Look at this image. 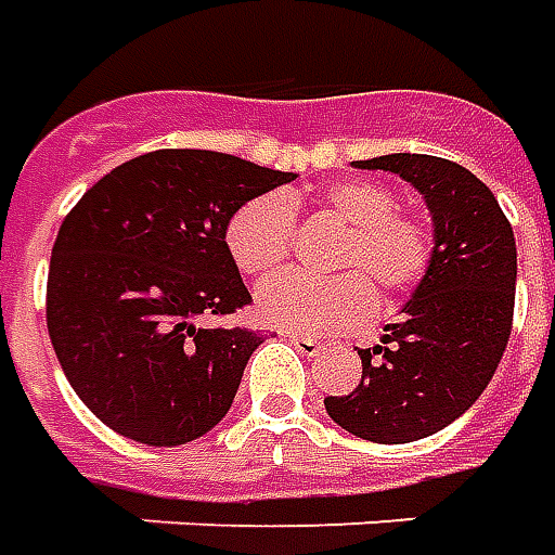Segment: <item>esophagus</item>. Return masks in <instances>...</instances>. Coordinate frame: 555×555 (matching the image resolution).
<instances>
[{
    "mask_svg": "<svg viewBox=\"0 0 555 555\" xmlns=\"http://www.w3.org/2000/svg\"><path fill=\"white\" fill-rule=\"evenodd\" d=\"M284 337L301 352V356H317V352H320V340H317V337H308V334H284Z\"/></svg>",
    "mask_w": 555,
    "mask_h": 555,
    "instance_id": "obj_1",
    "label": "esophagus"
}]
</instances>
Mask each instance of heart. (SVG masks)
I'll list each match as a JSON object with an SVG mask.
<instances>
[{
  "label": "heart",
  "instance_id": "heart-1",
  "mask_svg": "<svg viewBox=\"0 0 555 555\" xmlns=\"http://www.w3.org/2000/svg\"><path fill=\"white\" fill-rule=\"evenodd\" d=\"M296 196L262 194L227 223V247L245 274H269L289 254ZM317 206L325 218L349 227L328 281L278 274L259 286V320L301 334L352 332L371 320L376 293L385 301L422 284L436 254L434 227L415 211L397 208V194L371 179H340L322 188Z\"/></svg>",
  "mask_w": 555,
  "mask_h": 555
}]
</instances>
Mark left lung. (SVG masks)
Segmentation results:
<instances>
[{
	"label": "left lung",
	"instance_id": "8db88e82",
	"mask_svg": "<svg viewBox=\"0 0 555 555\" xmlns=\"http://www.w3.org/2000/svg\"><path fill=\"white\" fill-rule=\"evenodd\" d=\"M356 167L397 172L424 196L436 254L403 320L359 349L356 391L325 397V412L352 436L400 446L448 427L493 379L514 320L517 245L493 191L454 160L397 152Z\"/></svg>",
	"mask_w": 555,
	"mask_h": 555
}]
</instances>
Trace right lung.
Listing matches in <instances>:
<instances>
[{
  "instance_id": "1",
  "label": "right lung",
  "mask_w": 555,
  "mask_h": 555,
  "mask_svg": "<svg viewBox=\"0 0 555 555\" xmlns=\"http://www.w3.org/2000/svg\"><path fill=\"white\" fill-rule=\"evenodd\" d=\"M293 179L223 152L158 149L70 208L50 257L47 332L70 388L109 430L172 448L230 412L262 337L196 320L250 301L227 223Z\"/></svg>"
}]
</instances>
